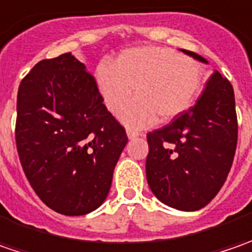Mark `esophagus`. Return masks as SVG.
Listing matches in <instances>:
<instances>
[{"label":"esophagus","instance_id":"1","mask_svg":"<svg viewBox=\"0 0 252 252\" xmlns=\"http://www.w3.org/2000/svg\"><path fill=\"white\" fill-rule=\"evenodd\" d=\"M126 133H127V137H129V139H134V137H139V136H144V134H143V133H140V131L131 130V129H127V130H126Z\"/></svg>","mask_w":252,"mask_h":252}]
</instances>
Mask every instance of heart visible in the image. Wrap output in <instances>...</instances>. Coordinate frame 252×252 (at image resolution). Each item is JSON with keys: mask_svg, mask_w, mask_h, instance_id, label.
<instances>
[{"mask_svg": "<svg viewBox=\"0 0 252 252\" xmlns=\"http://www.w3.org/2000/svg\"><path fill=\"white\" fill-rule=\"evenodd\" d=\"M205 67L169 47L147 46L122 52L115 63L102 62L95 80L105 105L119 112L134 88L137 96L121 113L129 127L141 129L157 121H171L188 111L198 96Z\"/></svg>", "mask_w": 252, "mask_h": 252, "instance_id": "obj_1", "label": "heart"}]
</instances>
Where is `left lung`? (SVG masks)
<instances>
[{
  "label": "left lung",
  "mask_w": 252,
  "mask_h": 252,
  "mask_svg": "<svg viewBox=\"0 0 252 252\" xmlns=\"http://www.w3.org/2000/svg\"><path fill=\"white\" fill-rule=\"evenodd\" d=\"M202 63V56L184 50ZM234 91L215 70L203 94L188 111L147 134L146 175L164 205L184 212L206 206L227 178L237 147Z\"/></svg>",
  "instance_id": "8db88e82"
}]
</instances>
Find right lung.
Segmentation results:
<instances>
[{"label": "right lung", "mask_w": 252, "mask_h": 252, "mask_svg": "<svg viewBox=\"0 0 252 252\" xmlns=\"http://www.w3.org/2000/svg\"><path fill=\"white\" fill-rule=\"evenodd\" d=\"M15 140L25 175L46 206L65 216L98 209L127 143L96 81L71 53L46 59L21 81Z\"/></svg>", "instance_id": "add662e5"}]
</instances>
